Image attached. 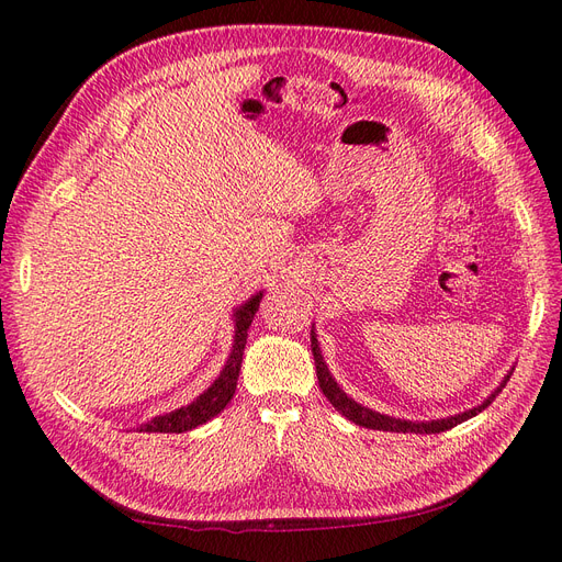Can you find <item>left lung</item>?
<instances>
[{
	"instance_id": "left-lung-1",
	"label": "left lung",
	"mask_w": 562,
	"mask_h": 562,
	"mask_svg": "<svg viewBox=\"0 0 562 562\" xmlns=\"http://www.w3.org/2000/svg\"><path fill=\"white\" fill-rule=\"evenodd\" d=\"M312 353H314V363H316V378H318V386L323 394H326V398L333 403V407L337 413H342L347 419H351L353 424H359V427H366V429H380V431H396V434H440V431H448L452 427H457V424H462L471 417H475L479 413H483L485 407L495 401L499 396V391L506 386L508 378H512V372L502 380V384L492 391V394L481 403L471 407V411H464L459 415H452V417H443V419H431V422H411V419H396V417H389V415H382V413H375L370 411V407L356 403L353 398H349L342 389H339V384L333 380L330 370L326 366V361H323L321 356V349H318V339H316V333L312 328Z\"/></svg>"
}]
</instances>
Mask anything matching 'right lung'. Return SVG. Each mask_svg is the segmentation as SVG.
Segmentation results:
<instances>
[{
    "instance_id": "right-lung-1",
    "label": "right lung",
    "mask_w": 562,
    "mask_h": 562,
    "mask_svg": "<svg viewBox=\"0 0 562 562\" xmlns=\"http://www.w3.org/2000/svg\"><path fill=\"white\" fill-rule=\"evenodd\" d=\"M260 300H262V293L252 295L246 304H241V307L234 312V321H236L234 323V345H232L225 368L220 370L217 380L206 391H203L201 396H196L190 405H182L173 413H166V415L149 419L147 424H143L140 431H147V434L192 431L199 427V424H206L217 413L225 411V405L232 401L234 391H236V380H239V370H241V361H244L248 328H250L255 312L260 310Z\"/></svg>"
}]
</instances>
